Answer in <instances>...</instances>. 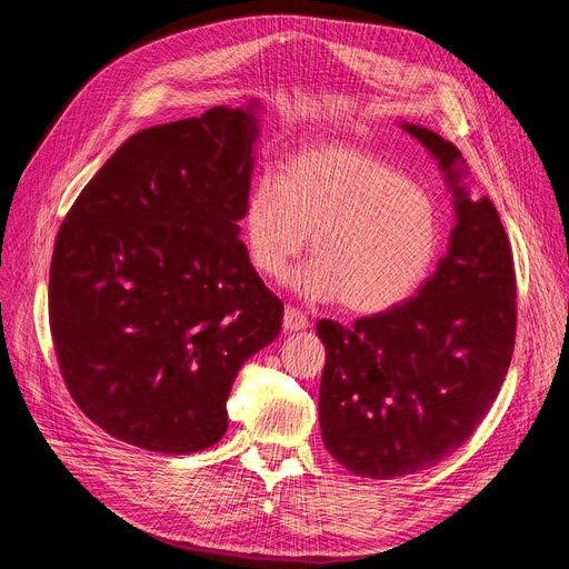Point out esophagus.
I'll list each match as a JSON object with an SVG mask.
<instances>
[{
	"instance_id": "esophagus-1",
	"label": "esophagus",
	"mask_w": 569,
	"mask_h": 569,
	"mask_svg": "<svg viewBox=\"0 0 569 569\" xmlns=\"http://www.w3.org/2000/svg\"><path fill=\"white\" fill-rule=\"evenodd\" d=\"M282 327H284V332H301V330H306V327H308V318L299 311V308L287 306L284 308Z\"/></svg>"
}]
</instances>
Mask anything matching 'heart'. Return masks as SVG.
<instances>
[{
    "label": "heart",
    "mask_w": 569,
    "mask_h": 569,
    "mask_svg": "<svg viewBox=\"0 0 569 569\" xmlns=\"http://www.w3.org/2000/svg\"><path fill=\"white\" fill-rule=\"evenodd\" d=\"M253 268L282 280L308 247L316 256L295 289L311 301H343L382 313L416 295L441 244L435 199L401 170L356 147L297 153L282 176L256 178L244 201Z\"/></svg>",
    "instance_id": "1"
}]
</instances>
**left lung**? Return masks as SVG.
Segmentation results:
<instances>
[{
    "instance_id": "obj_1",
    "label": "left lung",
    "mask_w": 569,
    "mask_h": 569,
    "mask_svg": "<svg viewBox=\"0 0 569 569\" xmlns=\"http://www.w3.org/2000/svg\"><path fill=\"white\" fill-rule=\"evenodd\" d=\"M439 163L453 194L449 251L418 297L353 327L318 322L325 449L353 475L391 479L432 468L470 439L508 375L515 347V268L489 197L472 199L460 151L401 123Z\"/></svg>"
}]
</instances>
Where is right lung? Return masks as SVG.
<instances>
[{"mask_svg":"<svg viewBox=\"0 0 569 569\" xmlns=\"http://www.w3.org/2000/svg\"><path fill=\"white\" fill-rule=\"evenodd\" d=\"M261 101L132 134L57 234L49 327L73 401L107 435L187 456L228 429L244 360L282 301L239 239Z\"/></svg>","mask_w":569,"mask_h":569,"instance_id":"obj_1","label":"right lung"}]
</instances>
